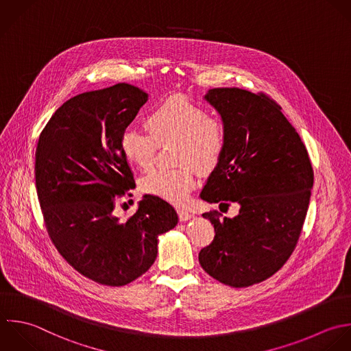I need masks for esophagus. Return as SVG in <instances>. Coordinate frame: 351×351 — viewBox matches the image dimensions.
I'll list each match as a JSON object with an SVG mask.
<instances>
[{
  "label": "esophagus",
  "instance_id": "1",
  "mask_svg": "<svg viewBox=\"0 0 351 351\" xmlns=\"http://www.w3.org/2000/svg\"><path fill=\"white\" fill-rule=\"evenodd\" d=\"M178 216H179V220L180 221H187L193 217V215L184 209H178Z\"/></svg>",
  "mask_w": 351,
  "mask_h": 351
}]
</instances>
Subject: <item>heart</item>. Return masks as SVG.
<instances>
[{"label":"heart","instance_id":"1","mask_svg":"<svg viewBox=\"0 0 351 351\" xmlns=\"http://www.w3.org/2000/svg\"><path fill=\"white\" fill-rule=\"evenodd\" d=\"M149 134L134 127L121 132L120 149L125 160L142 169L149 168L157 146L176 142L175 168L152 169L141 182L143 193L175 205H183L197 183L194 165L202 172L212 171L223 157L227 128L217 116L183 94L161 99L146 116Z\"/></svg>","mask_w":351,"mask_h":351}]
</instances>
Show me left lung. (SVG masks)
<instances>
[{
    "instance_id": "left-lung-1",
    "label": "left lung",
    "mask_w": 351,
    "mask_h": 351,
    "mask_svg": "<svg viewBox=\"0 0 351 351\" xmlns=\"http://www.w3.org/2000/svg\"><path fill=\"white\" fill-rule=\"evenodd\" d=\"M205 99L227 128L221 160L201 198L239 205L238 216L217 210L202 216L215 239L199 252L201 267L231 287H249L276 274L293 254L313 187L308 150L282 106L264 93L238 87L212 88Z\"/></svg>"
}]
</instances>
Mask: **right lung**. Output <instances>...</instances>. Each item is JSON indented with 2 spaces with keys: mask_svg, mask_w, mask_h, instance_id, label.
<instances>
[{
  "mask_svg": "<svg viewBox=\"0 0 351 351\" xmlns=\"http://www.w3.org/2000/svg\"><path fill=\"white\" fill-rule=\"evenodd\" d=\"M146 101L127 83L79 94L53 113L36 145L35 184L47 234L73 269L104 286L142 276L156 261L158 235L178 224L175 209L153 195L132 216L114 215L135 187L120 136Z\"/></svg>",
  "mask_w": 351,
  "mask_h": 351,
  "instance_id": "add662e5",
  "label": "right lung"
}]
</instances>
